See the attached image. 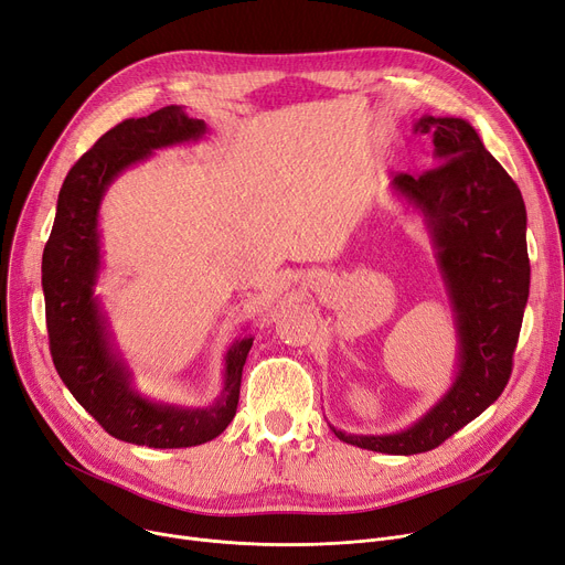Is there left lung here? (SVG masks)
Masks as SVG:
<instances>
[{"instance_id": "left-lung-1", "label": "left lung", "mask_w": 565, "mask_h": 565, "mask_svg": "<svg viewBox=\"0 0 565 565\" xmlns=\"http://www.w3.org/2000/svg\"><path fill=\"white\" fill-rule=\"evenodd\" d=\"M437 167L398 173L394 188L424 215L449 290L458 334V375L424 417L392 435H334L352 447L414 456L447 441L509 384L529 298L526 207L513 178L465 118L422 116Z\"/></svg>"}]
</instances>
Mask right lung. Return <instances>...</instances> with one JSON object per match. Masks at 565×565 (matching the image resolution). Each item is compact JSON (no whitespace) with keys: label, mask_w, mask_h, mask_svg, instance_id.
Listing matches in <instances>:
<instances>
[{"label":"right lung","mask_w":565,"mask_h":565,"mask_svg":"<svg viewBox=\"0 0 565 565\" xmlns=\"http://www.w3.org/2000/svg\"><path fill=\"white\" fill-rule=\"evenodd\" d=\"M201 118L169 105L114 126L73 164L58 192L56 217L43 252L45 320L52 362L75 401L116 439L153 449H181L226 430L241 398L252 337L226 352L224 387L207 407H178L139 396L130 371L111 348V334L94 286L100 270L98 211L105 190L128 167L158 148L196 141Z\"/></svg>","instance_id":"add662e5"}]
</instances>
